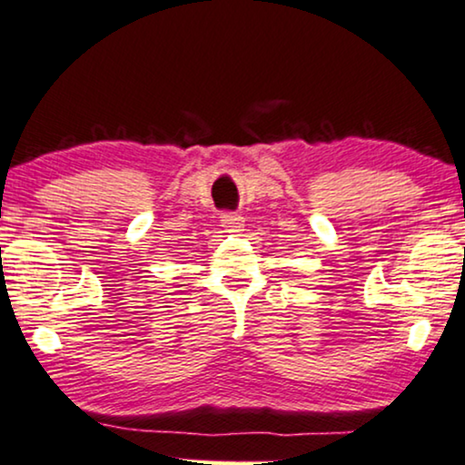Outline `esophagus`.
Segmentation results:
<instances>
[{
    "label": "esophagus",
    "instance_id": "34e87169",
    "mask_svg": "<svg viewBox=\"0 0 465 465\" xmlns=\"http://www.w3.org/2000/svg\"><path fill=\"white\" fill-rule=\"evenodd\" d=\"M220 222L228 232H239L243 228V217L239 213H223Z\"/></svg>",
    "mask_w": 465,
    "mask_h": 465
}]
</instances>
